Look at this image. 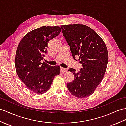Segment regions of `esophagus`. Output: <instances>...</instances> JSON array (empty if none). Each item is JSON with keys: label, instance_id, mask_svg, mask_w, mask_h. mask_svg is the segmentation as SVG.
<instances>
[{"label": "esophagus", "instance_id": "34e87169", "mask_svg": "<svg viewBox=\"0 0 126 126\" xmlns=\"http://www.w3.org/2000/svg\"><path fill=\"white\" fill-rule=\"evenodd\" d=\"M60 71L61 73H66V72L68 71V69L64 68H61Z\"/></svg>", "mask_w": 126, "mask_h": 126}]
</instances>
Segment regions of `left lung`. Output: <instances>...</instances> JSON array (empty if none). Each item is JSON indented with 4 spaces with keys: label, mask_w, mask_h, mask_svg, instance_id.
<instances>
[{
    "label": "left lung",
    "mask_w": 126,
    "mask_h": 126,
    "mask_svg": "<svg viewBox=\"0 0 126 126\" xmlns=\"http://www.w3.org/2000/svg\"><path fill=\"white\" fill-rule=\"evenodd\" d=\"M73 58L79 56L82 68L79 71L70 68L74 79L67 84L69 92L77 98L90 96L102 81L106 71L108 53L101 37L88 26L69 24L61 26Z\"/></svg>",
    "instance_id": "1"
}]
</instances>
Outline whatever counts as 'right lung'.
I'll use <instances>...</instances> for the list:
<instances>
[{
  "label": "right lung",
  "instance_id": "1",
  "mask_svg": "<svg viewBox=\"0 0 126 126\" xmlns=\"http://www.w3.org/2000/svg\"><path fill=\"white\" fill-rule=\"evenodd\" d=\"M60 26H42L29 32L21 40L15 57L18 77L26 87L37 94L49 90L54 77L60 74L59 66L42 62L51 39L60 33Z\"/></svg>",
  "mask_w": 126,
  "mask_h": 126
}]
</instances>
